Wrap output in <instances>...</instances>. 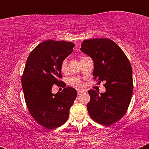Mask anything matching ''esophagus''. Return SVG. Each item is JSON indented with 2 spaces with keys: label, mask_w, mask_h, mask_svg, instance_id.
<instances>
[{
  "label": "esophagus",
  "mask_w": 149,
  "mask_h": 149,
  "mask_svg": "<svg viewBox=\"0 0 149 149\" xmlns=\"http://www.w3.org/2000/svg\"><path fill=\"white\" fill-rule=\"evenodd\" d=\"M77 92H78V95H80L82 93H83V92H85V90H83V89H80V90H78Z\"/></svg>",
  "instance_id": "esophagus-1"
}]
</instances>
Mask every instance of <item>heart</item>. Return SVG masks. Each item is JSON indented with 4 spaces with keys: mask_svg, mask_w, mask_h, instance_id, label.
<instances>
[{
    "mask_svg": "<svg viewBox=\"0 0 149 149\" xmlns=\"http://www.w3.org/2000/svg\"><path fill=\"white\" fill-rule=\"evenodd\" d=\"M67 69V60L64 59L61 64V70L62 71H66ZM69 84L74 85V86H82L83 85V80L78 76H73L69 79Z\"/></svg>",
    "mask_w": 149,
    "mask_h": 149,
    "instance_id": "heart-1",
    "label": "heart"
}]
</instances>
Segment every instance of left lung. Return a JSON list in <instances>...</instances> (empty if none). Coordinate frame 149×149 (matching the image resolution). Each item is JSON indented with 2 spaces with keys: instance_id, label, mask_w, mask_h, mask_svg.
I'll return each instance as SVG.
<instances>
[{
  "instance_id": "1",
  "label": "left lung",
  "mask_w": 149,
  "mask_h": 149,
  "mask_svg": "<svg viewBox=\"0 0 149 149\" xmlns=\"http://www.w3.org/2000/svg\"><path fill=\"white\" fill-rule=\"evenodd\" d=\"M80 49L94 61V78L99 83L105 82L104 93L88 91V113L95 122L111 125L123 117L130 103L133 91L130 62L120 47L109 38L85 40Z\"/></svg>"
}]
</instances>
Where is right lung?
Returning <instances> with one entry per match:
<instances>
[{"label": "right lung", "mask_w": 149, "mask_h": 149, "mask_svg": "<svg viewBox=\"0 0 149 149\" xmlns=\"http://www.w3.org/2000/svg\"><path fill=\"white\" fill-rule=\"evenodd\" d=\"M74 43L47 40L30 53L22 76V86L26 107L38 124L55 129L69 118V109L77 97L74 88L66 87L53 94L52 85L62 81L61 64L73 52Z\"/></svg>", "instance_id": "obj_1"}]
</instances>
